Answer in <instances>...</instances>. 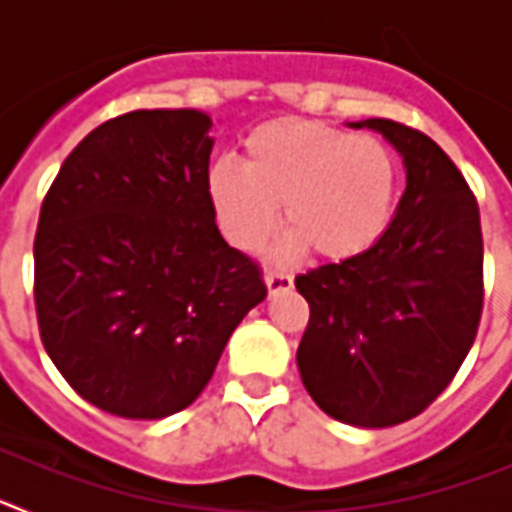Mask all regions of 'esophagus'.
Instances as JSON below:
<instances>
[{"mask_svg": "<svg viewBox=\"0 0 512 512\" xmlns=\"http://www.w3.org/2000/svg\"><path fill=\"white\" fill-rule=\"evenodd\" d=\"M264 282L269 287V295H277V292H289L295 279L289 277V274H282V271H266Z\"/></svg>", "mask_w": 512, "mask_h": 512, "instance_id": "1", "label": "esophagus"}]
</instances>
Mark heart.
Returning a JSON list of instances; mask_svg holds the SVG:
<instances>
[{
  "label": "heart",
  "instance_id": "heart-1",
  "mask_svg": "<svg viewBox=\"0 0 512 512\" xmlns=\"http://www.w3.org/2000/svg\"><path fill=\"white\" fill-rule=\"evenodd\" d=\"M400 189L397 158L369 133L282 117L243 140V164L220 158L207 171V200L223 235L259 251L282 225V259L310 248L325 261L369 251L390 225Z\"/></svg>",
  "mask_w": 512,
  "mask_h": 512
}]
</instances>
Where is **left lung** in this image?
<instances>
[{"instance_id":"8db88e82","label":"left lung","mask_w":512,"mask_h":512,"mask_svg":"<svg viewBox=\"0 0 512 512\" xmlns=\"http://www.w3.org/2000/svg\"><path fill=\"white\" fill-rule=\"evenodd\" d=\"M377 130L408 187L369 251L300 274L310 305L297 366L330 418L387 428L423 413L467 359L482 315V228L472 189L441 146L395 120Z\"/></svg>"}]
</instances>
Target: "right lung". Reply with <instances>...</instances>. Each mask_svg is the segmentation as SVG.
Masks as SVG:
<instances>
[{
    "label": "right lung",
    "instance_id": "add662e5",
    "mask_svg": "<svg viewBox=\"0 0 512 512\" xmlns=\"http://www.w3.org/2000/svg\"><path fill=\"white\" fill-rule=\"evenodd\" d=\"M212 120L135 110L63 161L35 233L43 346L94 408L158 420L192 405L225 343L266 297L207 200Z\"/></svg>",
    "mask_w": 512,
    "mask_h": 512
}]
</instances>
